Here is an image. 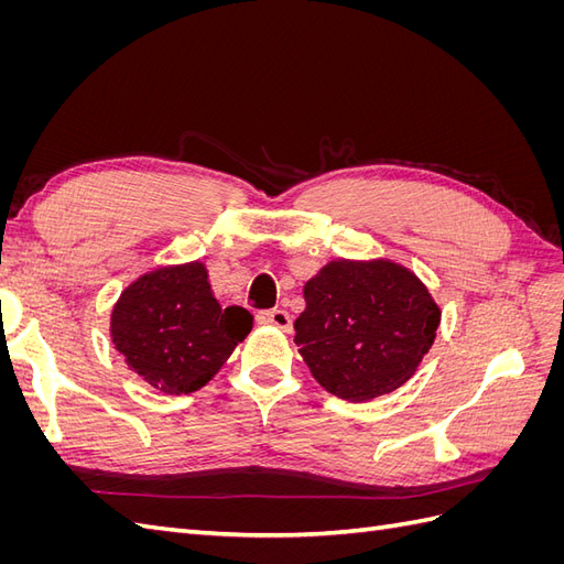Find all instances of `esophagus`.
Returning a JSON list of instances; mask_svg holds the SVG:
<instances>
[{"label":"esophagus","mask_w":564,"mask_h":564,"mask_svg":"<svg viewBox=\"0 0 564 564\" xmlns=\"http://www.w3.org/2000/svg\"><path fill=\"white\" fill-rule=\"evenodd\" d=\"M256 322L259 324H265V327H275L280 332H292V315H289L286 311H261L259 315H256Z\"/></svg>","instance_id":"34e87169"}]
</instances>
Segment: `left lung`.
<instances>
[{
	"instance_id": "8db88e82",
	"label": "left lung",
	"mask_w": 564,
	"mask_h": 564,
	"mask_svg": "<svg viewBox=\"0 0 564 564\" xmlns=\"http://www.w3.org/2000/svg\"><path fill=\"white\" fill-rule=\"evenodd\" d=\"M294 344L332 395L367 402L414 377L440 327V305L412 270L390 261H329L303 284Z\"/></svg>"
}]
</instances>
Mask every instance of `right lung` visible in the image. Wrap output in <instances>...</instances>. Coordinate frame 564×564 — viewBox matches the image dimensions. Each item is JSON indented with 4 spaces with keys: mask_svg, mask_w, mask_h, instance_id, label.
I'll return each instance as SVG.
<instances>
[{
    "mask_svg": "<svg viewBox=\"0 0 564 564\" xmlns=\"http://www.w3.org/2000/svg\"><path fill=\"white\" fill-rule=\"evenodd\" d=\"M253 327L240 305L220 308L207 265H162L133 280L110 315V336L124 362L166 395L207 386Z\"/></svg>",
    "mask_w": 564,
    "mask_h": 564,
    "instance_id": "1",
    "label": "right lung"
}]
</instances>
